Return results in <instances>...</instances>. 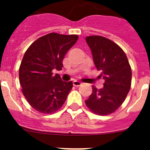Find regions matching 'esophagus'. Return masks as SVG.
Here are the masks:
<instances>
[{
  "mask_svg": "<svg viewBox=\"0 0 150 150\" xmlns=\"http://www.w3.org/2000/svg\"><path fill=\"white\" fill-rule=\"evenodd\" d=\"M73 84H74V86H80L82 83L80 82V81H78V80H74V82H73Z\"/></svg>",
  "mask_w": 150,
  "mask_h": 150,
  "instance_id": "esophagus-1",
  "label": "esophagus"
}]
</instances>
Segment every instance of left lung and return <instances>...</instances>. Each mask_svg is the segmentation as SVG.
<instances>
[{
  "mask_svg": "<svg viewBox=\"0 0 150 150\" xmlns=\"http://www.w3.org/2000/svg\"><path fill=\"white\" fill-rule=\"evenodd\" d=\"M95 66L102 73L103 87L92 86L93 92L85 100L86 106L98 115H108L122 105L130 90L132 71L128 59L117 44L101 36L86 38Z\"/></svg>",
  "mask_w": 150,
  "mask_h": 150,
  "instance_id": "1",
  "label": "left lung"
}]
</instances>
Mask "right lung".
<instances>
[{
  "label": "right lung",
  "instance_id": "1",
  "mask_svg": "<svg viewBox=\"0 0 150 150\" xmlns=\"http://www.w3.org/2000/svg\"><path fill=\"white\" fill-rule=\"evenodd\" d=\"M77 35L48 33L38 38L23 55L19 69L22 93L30 105L43 113L60 109L73 87L53 70H60L67 51L77 41Z\"/></svg>",
  "mask_w": 150,
  "mask_h": 150
}]
</instances>
